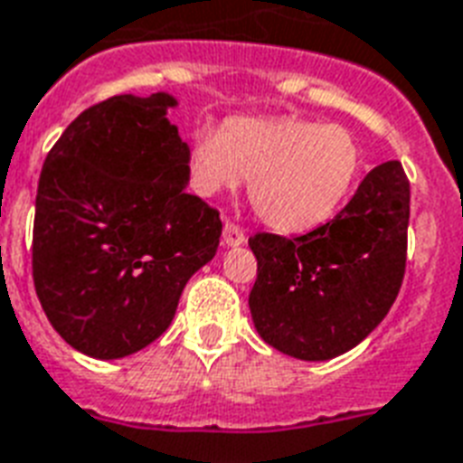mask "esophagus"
Wrapping results in <instances>:
<instances>
[{"instance_id": "34e87169", "label": "esophagus", "mask_w": 463, "mask_h": 463, "mask_svg": "<svg viewBox=\"0 0 463 463\" xmlns=\"http://www.w3.org/2000/svg\"><path fill=\"white\" fill-rule=\"evenodd\" d=\"M223 245L225 247L245 245V232L240 231L235 223H225L223 225Z\"/></svg>"}]
</instances>
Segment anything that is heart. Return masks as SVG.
Segmentation results:
<instances>
[{"label":"heart","instance_id":"heart-1","mask_svg":"<svg viewBox=\"0 0 463 463\" xmlns=\"http://www.w3.org/2000/svg\"><path fill=\"white\" fill-rule=\"evenodd\" d=\"M363 173L365 151L351 129L303 118H232L221 132H196L187 156L196 194L216 196L250 177V199L281 232L326 223Z\"/></svg>","mask_w":463,"mask_h":463}]
</instances>
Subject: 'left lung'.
Wrapping results in <instances>:
<instances>
[{
  "label": "left lung",
  "instance_id": "obj_1",
  "mask_svg": "<svg viewBox=\"0 0 463 463\" xmlns=\"http://www.w3.org/2000/svg\"><path fill=\"white\" fill-rule=\"evenodd\" d=\"M409 180L399 160L373 167L329 223L300 238L257 232L254 329L290 358L331 360L387 317L403 281Z\"/></svg>",
  "mask_w": 463,
  "mask_h": 463
}]
</instances>
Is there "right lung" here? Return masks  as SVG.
Masks as SVG:
<instances>
[{"instance_id":"add662e5","label":"right lung","mask_w":463,"mask_h":463,"mask_svg":"<svg viewBox=\"0 0 463 463\" xmlns=\"http://www.w3.org/2000/svg\"><path fill=\"white\" fill-rule=\"evenodd\" d=\"M170 93L83 110L47 154L33 225V281L54 331L118 360L170 326L192 276L213 260L218 211L187 194L189 144Z\"/></svg>"}]
</instances>
